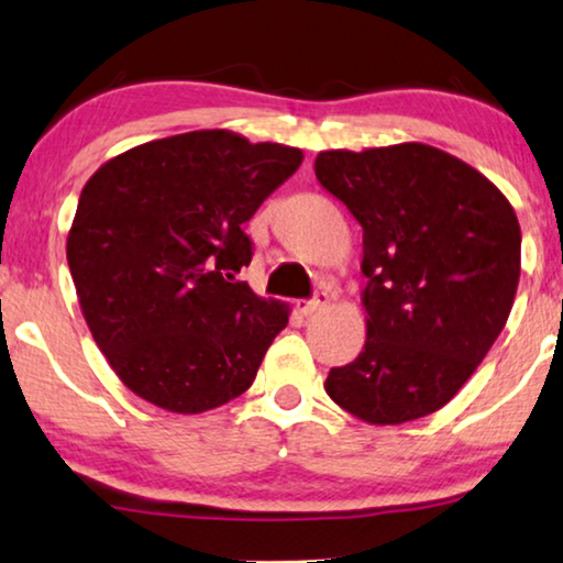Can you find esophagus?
Returning a JSON list of instances; mask_svg holds the SVG:
<instances>
[{
    "label": "esophagus",
    "instance_id": "34e87169",
    "mask_svg": "<svg viewBox=\"0 0 563 563\" xmlns=\"http://www.w3.org/2000/svg\"><path fill=\"white\" fill-rule=\"evenodd\" d=\"M322 307H328V295H325V291H318V295H314V299H310V302L299 305V312L314 314V312H320Z\"/></svg>",
    "mask_w": 563,
    "mask_h": 563
}]
</instances>
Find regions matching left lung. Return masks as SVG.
<instances>
[{"label":"left lung","instance_id":"left-lung-1","mask_svg":"<svg viewBox=\"0 0 563 563\" xmlns=\"http://www.w3.org/2000/svg\"><path fill=\"white\" fill-rule=\"evenodd\" d=\"M314 176L364 228L366 343L325 391L368 426L449 405L510 318L520 222L474 166L426 143L320 151Z\"/></svg>","mask_w":563,"mask_h":563}]
</instances>
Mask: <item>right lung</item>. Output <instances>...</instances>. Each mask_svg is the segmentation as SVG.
Listing matches in <instances>:
<instances>
[{
	"instance_id": "obj_1",
	"label": "right lung",
	"mask_w": 563,
	"mask_h": 563,
	"mask_svg": "<svg viewBox=\"0 0 563 563\" xmlns=\"http://www.w3.org/2000/svg\"><path fill=\"white\" fill-rule=\"evenodd\" d=\"M302 158L191 130L135 145L84 184L68 268L91 338L133 395L199 415L251 387L291 310L235 282L251 264L243 222Z\"/></svg>"
}]
</instances>
